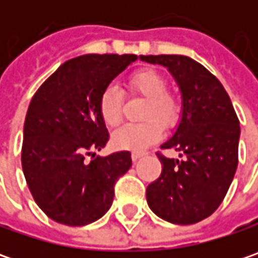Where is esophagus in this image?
<instances>
[{
    "label": "esophagus",
    "instance_id": "34e87169",
    "mask_svg": "<svg viewBox=\"0 0 258 258\" xmlns=\"http://www.w3.org/2000/svg\"><path fill=\"white\" fill-rule=\"evenodd\" d=\"M145 155H146V152H144V151H134V152H132V159L136 162L138 159H141Z\"/></svg>",
    "mask_w": 258,
    "mask_h": 258
}]
</instances>
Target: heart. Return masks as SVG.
<instances>
[{
	"mask_svg": "<svg viewBox=\"0 0 258 258\" xmlns=\"http://www.w3.org/2000/svg\"><path fill=\"white\" fill-rule=\"evenodd\" d=\"M129 89L132 93L146 97L142 117L139 123L122 126L113 134V144L120 149L141 151L156 142L162 136V123L171 126L176 122L179 106L172 94L168 93V82L164 76L151 69L139 70L129 77ZM122 92L116 85L103 89L99 99V113L107 126H117L122 120Z\"/></svg>",
	"mask_w": 258,
	"mask_h": 258,
	"instance_id": "1",
	"label": "heart"
}]
</instances>
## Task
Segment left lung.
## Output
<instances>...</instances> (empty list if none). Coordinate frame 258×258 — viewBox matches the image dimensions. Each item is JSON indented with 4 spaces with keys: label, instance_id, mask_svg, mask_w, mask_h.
<instances>
[{
    "label": "left lung",
    "instance_id": "1",
    "mask_svg": "<svg viewBox=\"0 0 258 258\" xmlns=\"http://www.w3.org/2000/svg\"><path fill=\"white\" fill-rule=\"evenodd\" d=\"M165 66L182 94V116L162 149H175L181 159L158 152L161 176L148 185L146 201L158 217L173 224L203 221L223 203L238 165L240 122L220 80L186 55H142Z\"/></svg>",
    "mask_w": 258,
    "mask_h": 258
}]
</instances>
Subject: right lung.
<instances>
[{
    "label": "right lung",
    "instance_id": "obj_1",
    "mask_svg": "<svg viewBox=\"0 0 258 258\" xmlns=\"http://www.w3.org/2000/svg\"><path fill=\"white\" fill-rule=\"evenodd\" d=\"M138 60L135 54H86L66 61L33 96L24 122L21 164L37 205L57 223L80 227L113 203L114 183L129 171V151L96 156L109 141L99 99Z\"/></svg>",
    "mask_w": 258,
    "mask_h": 258
}]
</instances>
